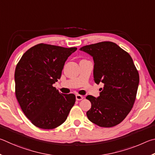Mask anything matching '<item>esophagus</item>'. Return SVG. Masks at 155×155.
<instances>
[{"instance_id":"34e87169","label":"esophagus","mask_w":155,"mask_h":155,"mask_svg":"<svg viewBox=\"0 0 155 155\" xmlns=\"http://www.w3.org/2000/svg\"><path fill=\"white\" fill-rule=\"evenodd\" d=\"M80 95H78L77 97H76V98H77L78 99H82V97H79V96Z\"/></svg>"}]
</instances>
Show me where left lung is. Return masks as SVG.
I'll return each instance as SVG.
<instances>
[{
	"label": "left lung",
	"instance_id": "obj_1",
	"mask_svg": "<svg viewBox=\"0 0 155 155\" xmlns=\"http://www.w3.org/2000/svg\"><path fill=\"white\" fill-rule=\"evenodd\" d=\"M70 55L69 48L39 44L26 51L16 66V98L25 116L39 128L61 125L75 104L70 91L53 86Z\"/></svg>",
	"mask_w": 155,
	"mask_h": 155
}]
</instances>
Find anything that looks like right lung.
Returning <instances> with one entry per match:
<instances>
[{
  "label": "right lung",
  "mask_w": 155,
  "mask_h": 155,
  "mask_svg": "<svg viewBox=\"0 0 155 155\" xmlns=\"http://www.w3.org/2000/svg\"><path fill=\"white\" fill-rule=\"evenodd\" d=\"M80 50L93 58V78L104 84L99 96L89 100V120L102 127L120 123L132 109L139 85V74L129 54L116 43L104 41L84 46Z\"/></svg>",
  "instance_id": "obj_1"
}]
</instances>
